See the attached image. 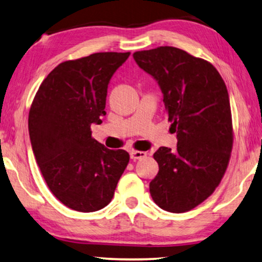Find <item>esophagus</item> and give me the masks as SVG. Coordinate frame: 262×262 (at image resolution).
<instances>
[{"label":"esophagus","instance_id":"34e87169","mask_svg":"<svg viewBox=\"0 0 262 262\" xmlns=\"http://www.w3.org/2000/svg\"><path fill=\"white\" fill-rule=\"evenodd\" d=\"M129 154H130V159H133V160H139V159H142V158L147 157V153L141 152V150H132Z\"/></svg>","mask_w":262,"mask_h":262}]
</instances>
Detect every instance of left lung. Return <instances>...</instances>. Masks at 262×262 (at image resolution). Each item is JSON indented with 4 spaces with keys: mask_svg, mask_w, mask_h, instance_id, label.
I'll return each mask as SVG.
<instances>
[{
    "mask_svg": "<svg viewBox=\"0 0 262 262\" xmlns=\"http://www.w3.org/2000/svg\"><path fill=\"white\" fill-rule=\"evenodd\" d=\"M133 58L156 79L165 110L177 134V148L154 153L159 172L149 183L156 204L185 212L201 204L222 179L233 148L229 95L222 77L204 59L161 46Z\"/></svg>",
    "mask_w": 262,
    "mask_h": 262,
    "instance_id": "8db88e82",
    "label": "left lung"
}]
</instances>
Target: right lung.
Listing matches in <instances>:
<instances>
[{"instance_id": "obj_1", "label": "right lung", "mask_w": 262, "mask_h": 262, "mask_svg": "<svg viewBox=\"0 0 262 262\" xmlns=\"http://www.w3.org/2000/svg\"><path fill=\"white\" fill-rule=\"evenodd\" d=\"M129 54L102 52L61 62L43 79L29 110V139L43 179L76 211L108 205L129 163L128 152L105 148L90 128L102 123L110 79Z\"/></svg>"}]
</instances>
